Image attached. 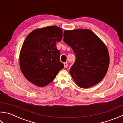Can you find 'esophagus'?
<instances>
[{"mask_svg":"<svg viewBox=\"0 0 123 123\" xmlns=\"http://www.w3.org/2000/svg\"><path fill=\"white\" fill-rule=\"evenodd\" d=\"M63 64H64V68H66L67 67H68V63H63Z\"/></svg>","mask_w":123,"mask_h":123,"instance_id":"obj_1","label":"esophagus"}]
</instances>
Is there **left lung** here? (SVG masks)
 <instances>
[{"mask_svg":"<svg viewBox=\"0 0 123 123\" xmlns=\"http://www.w3.org/2000/svg\"><path fill=\"white\" fill-rule=\"evenodd\" d=\"M63 41L73 49L76 60L70 74L79 87L89 88L97 85L106 74L109 55L105 43L87 29L65 30Z\"/></svg>","mask_w":123,"mask_h":123,"instance_id":"obj_1","label":"left lung"}]
</instances>
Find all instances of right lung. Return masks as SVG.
<instances>
[{"instance_id": "right-lung-1", "label": "right lung", "mask_w": 123, "mask_h": 123, "mask_svg": "<svg viewBox=\"0 0 123 123\" xmlns=\"http://www.w3.org/2000/svg\"><path fill=\"white\" fill-rule=\"evenodd\" d=\"M62 32L58 26H49L33 30L24 41L19 57L21 70L38 87L51 83L63 68L56 45L62 40Z\"/></svg>"}]
</instances>
